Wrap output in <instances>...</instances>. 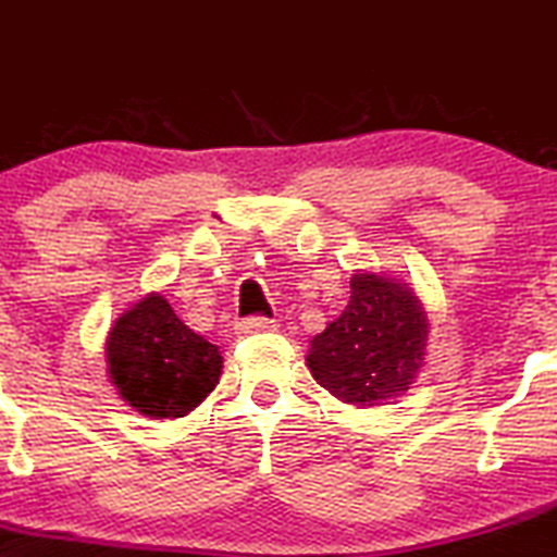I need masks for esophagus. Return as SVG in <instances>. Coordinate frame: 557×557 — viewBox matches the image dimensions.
Listing matches in <instances>:
<instances>
[{"label":"esophagus","instance_id":"obj_1","mask_svg":"<svg viewBox=\"0 0 557 557\" xmlns=\"http://www.w3.org/2000/svg\"><path fill=\"white\" fill-rule=\"evenodd\" d=\"M277 329V321L267 315H250V318H242L236 321V332L239 334H256V332H272Z\"/></svg>","mask_w":557,"mask_h":557}]
</instances>
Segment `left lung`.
Segmentation results:
<instances>
[{
  "instance_id": "left-lung-1",
  "label": "left lung",
  "mask_w": 557,
  "mask_h": 557,
  "mask_svg": "<svg viewBox=\"0 0 557 557\" xmlns=\"http://www.w3.org/2000/svg\"><path fill=\"white\" fill-rule=\"evenodd\" d=\"M428 315L405 285L354 274L343 315L315 334L312 377L343 403L383 405L413 383L428 348Z\"/></svg>"
}]
</instances>
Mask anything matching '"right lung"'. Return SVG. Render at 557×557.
Segmentation results:
<instances>
[{"mask_svg":"<svg viewBox=\"0 0 557 557\" xmlns=\"http://www.w3.org/2000/svg\"><path fill=\"white\" fill-rule=\"evenodd\" d=\"M108 372L119 394L154 419L185 416L218 386V345L187 329L169 301L149 294L108 334Z\"/></svg>","mask_w":557,"mask_h":557,"instance_id":"1","label":"right lung"}]
</instances>
